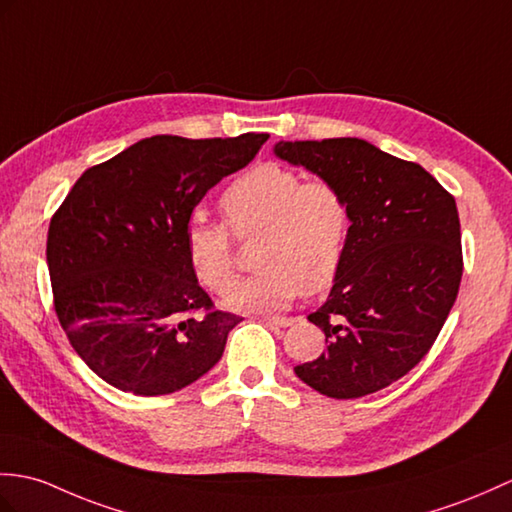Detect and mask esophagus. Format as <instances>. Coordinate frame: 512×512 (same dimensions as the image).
Returning <instances> with one entry per match:
<instances>
[{
  "label": "esophagus",
  "mask_w": 512,
  "mask_h": 512,
  "mask_svg": "<svg viewBox=\"0 0 512 512\" xmlns=\"http://www.w3.org/2000/svg\"><path fill=\"white\" fill-rule=\"evenodd\" d=\"M264 320L270 325H275V327H290L294 323V318H290V316H268Z\"/></svg>",
  "instance_id": "esophagus-1"
}]
</instances>
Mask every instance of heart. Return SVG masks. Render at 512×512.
<instances>
[{"label":"heart","mask_w":512,"mask_h":512,"mask_svg":"<svg viewBox=\"0 0 512 512\" xmlns=\"http://www.w3.org/2000/svg\"><path fill=\"white\" fill-rule=\"evenodd\" d=\"M235 235L259 233L255 275L237 279L222 303L235 312H279L301 292L318 294L336 281L347 253L351 211L334 183L310 181L277 163L257 165L222 196ZM187 261L198 281L222 292L233 279L229 229L192 220L185 231Z\"/></svg>","instance_id":"b5f03b06"}]
</instances>
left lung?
<instances>
[{
  "mask_svg": "<svg viewBox=\"0 0 512 512\" xmlns=\"http://www.w3.org/2000/svg\"><path fill=\"white\" fill-rule=\"evenodd\" d=\"M275 154L334 183L351 231L327 301L307 316L327 351L294 366L334 399H358L397 382L441 334L460 288L456 200L419 163L358 137L277 141Z\"/></svg>",
  "mask_w": 512,
  "mask_h": 512,
  "instance_id": "left-lung-1",
  "label": "left lung"
}]
</instances>
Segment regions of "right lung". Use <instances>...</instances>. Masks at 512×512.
<instances>
[{"mask_svg": "<svg viewBox=\"0 0 512 512\" xmlns=\"http://www.w3.org/2000/svg\"><path fill=\"white\" fill-rule=\"evenodd\" d=\"M268 135H154L93 165L47 231L54 310L91 371L139 397L170 395L218 364L240 316L213 310L185 251L198 202Z\"/></svg>", "mask_w": 512, "mask_h": 512, "instance_id": "1", "label": "right lung"}]
</instances>
